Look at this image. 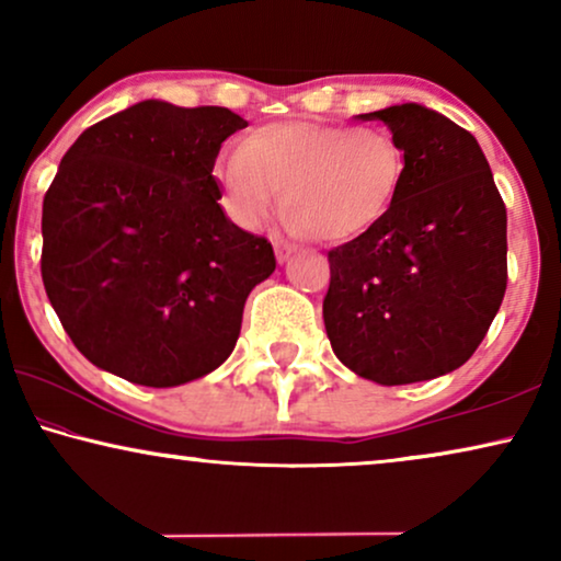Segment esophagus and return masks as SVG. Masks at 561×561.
I'll list each match as a JSON object with an SVG mask.
<instances>
[{"mask_svg":"<svg viewBox=\"0 0 561 561\" xmlns=\"http://www.w3.org/2000/svg\"><path fill=\"white\" fill-rule=\"evenodd\" d=\"M290 252H294V248H288V244H275V260H278V263H286Z\"/></svg>","mask_w":561,"mask_h":561,"instance_id":"esophagus-1","label":"esophagus"}]
</instances>
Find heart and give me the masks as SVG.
I'll return each instance as SVG.
<instances>
[{"label":"heart","mask_w":561,"mask_h":561,"mask_svg":"<svg viewBox=\"0 0 561 561\" xmlns=\"http://www.w3.org/2000/svg\"><path fill=\"white\" fill-rule=\"evenodd\" d=\"M405 179L401 142L382 127L283 122L252 133L219 165L237 225L260 229L280 198L296 237L350 242L380 225Z\"/></svg>","instance_id":"1"}]
</instances>
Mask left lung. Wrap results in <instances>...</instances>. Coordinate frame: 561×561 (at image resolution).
<instances>
[{
    "mask_svg": "<svg viewBox=\"0 0 561 561\" xmlns=\"http://www.w3.org/2000/svg\"><path fill=\"white\" fill-rule=\"evenodd\" d=\"M359 117L390 127L405 179L378 227L329 250L327 336L359 378H439L472 357L503 304L505 204L478 140L439 112L398 104Z\"/></svg>",
    "mask_w": 561,
    "mask_h": 561,
    "instance_id": "1",
    "label": "left lung"
}]
</instances>
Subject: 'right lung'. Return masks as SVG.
I'll return each mask as SVG.
<instances>
[{
	"instance_id": "obj_1",
	"label": "right lung",
	"mask_w": 561,
	"mask_h": 561,
	"mask_svg": "<svg viewBox=\"0 0 561 561\" xmlns=\"http://www.w3.org/2000/svg\"><path fill=\"white\" fill-rule=\"evenodd\" d=\"M225 106L140 102L83 129L43 198L45 294L89 363L173 388L232 355L273 244L221 211Z\"/></svg>"
}]
</instances>
